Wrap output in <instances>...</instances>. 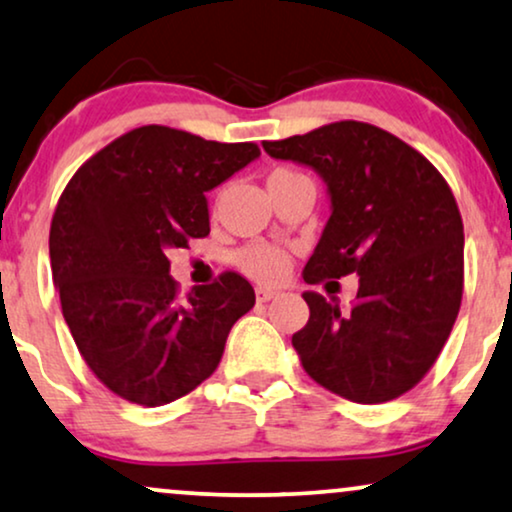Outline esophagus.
Instances as JSON below:
<instances>
[{
    "label": "esophagus",
    "mask_w": 512,
    "mask_h": 512,
    "mask_svg": "<svg viewBox=\"0 0 512 512\" xmlns=\"http://www.w3.org/2000/svg\"><path fill=\"white\" fill-rule=\"evenodd\" d=\"M272 298H277V291L272 289H256V301L258 303H268Z\"/></svg>",
    "instance_id": "34e87169"
}]
</instances>
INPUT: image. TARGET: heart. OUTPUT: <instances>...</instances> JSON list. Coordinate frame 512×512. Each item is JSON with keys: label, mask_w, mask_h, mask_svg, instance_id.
Returning a JSON list of instances; mask_svg holds the SVG:
<instances>
[{"label": "heart", "mask_w": 512, "mask_h": 512, "mask_svg": "<svg viewBox=\"0 0 512 512\" xmlns=\"http://www.w3.org/2000/svg\"><path fill=\"white\" fill-rule=\"evenodd\" d=\"M291 176H298V174H294V171L289 169H275L268 176V183L284 181V178H291ZM235 263L244 275L251 277V280L263 282V284H277L287 277V272L291 268V256L284 249L275 247V244L258 242V244H249V247H244L240 254L235 256Z\"/></svg>", "instance_id": "b5f03b06"}]
</instances>
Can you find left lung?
<instances>
[{
	"instance_id": "1",
	"label": "left lung",
	"mask_w": 512,
	"mask_h": 512,
	"mask_svg": "<svg viewBox=\"0 0 512 512\" xmlns=\"http://www.w3.org/2000/svg\"><path fill=\"white\" fill-rule=\"evenodd\" d=\"M263 150L327 185L331 216L303 280L360 277L350 310L303 294L310 320L291 336L303 369L350 402L395 400L428 374L461 308L463 221L447 181L411 145L353 119Z\"/></svg>"
}]
</instances>
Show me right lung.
I'll return each mask as SVG.
<instances>
[{
	"mask_svg": "<svg viewBox=\"0 0 512 512\" xmlns=\"http://www.w3.org/2000/svg\"><path fill=\"white\" fill-rule=\"evenodd\" d=\"M261 155L254 143L204 141L141 126L77 169L58 199L49 256L63 317L98 381L162 407L214 374L232 324L256 303L225 272L178 298L171 249L209 235L207 192Z\"/></svg>",
	"mask_w": 512,
	"mask_h": 512,
	"instance_id": "1",
	"label": "right lung"
}]
</instances>
